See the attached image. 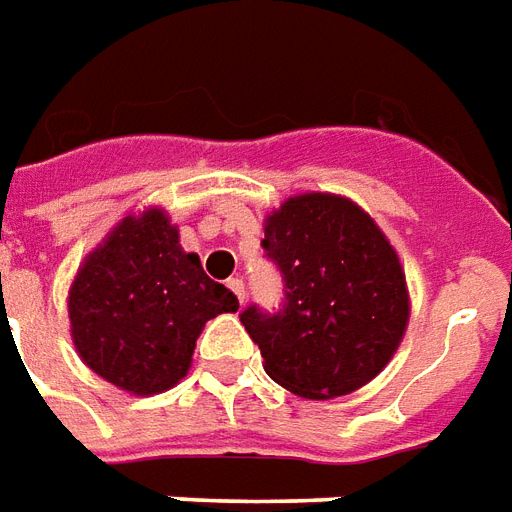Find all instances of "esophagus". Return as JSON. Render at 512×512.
Returning <instances> with one entry per match:
<instances>
[{
    "label": "esophagus",
    "instance_id": "1",
    "mask_svg": "<svg viewBox=\"0 0 512 512\" xmlns=\"http://www.w3.org/2000/svg\"><path fill=\"white\" fill-rule=\"evenodd\" d=\"M227 287L233 290V295L238 298V304H244V282L236 276V279H230V282H227Z\"/></svg>",
    "mask_w": 512,
    "mask_h": 512
}]
</instances>
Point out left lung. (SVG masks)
I'll use <instances>...</instances> for the list:
<instances>
[{
  "instance_id": "8db88e82",
  "label": "left lung",
  "mask_w": 512,
  "mask_h": 512,
  "mask_svg": "<svg viewBox=\"0 0 512 512\" xmlns=\"http://www.w3.org/2000/svg\"><path fill=\"white\" fill-rule=\"evenodd\" d=\"M263 249L285 279L276 314L249 306L266 374L301 399L358 391L391 363L410 323L396 249L355 200L301 192L266 214Z\"/></svg>"
}]
</instances>
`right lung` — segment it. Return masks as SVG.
Here are the masks:
<instances>
[{
    "label": "right lung",
    "mask_w": 512,
    "mask_h": 512,
    "mask_svg": "<svg viewBox=\"0 0 512 512\" xmlns=\"http://www.w3.org/2000/svg\"><path fill=\"white\" fill-rule=\"evenodd\" d=\"M67 312L75 350L97 377L154 396L187 377L200 331L238 312V298L184 252L168 211L149 206L119 219L83 257Z\"/></svg>",
    "instance_id": "right-lung-1"
}]
</instances>
